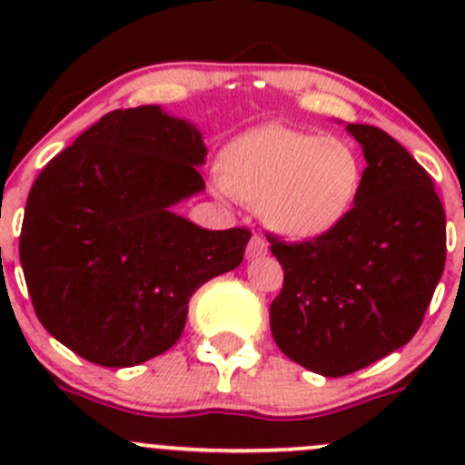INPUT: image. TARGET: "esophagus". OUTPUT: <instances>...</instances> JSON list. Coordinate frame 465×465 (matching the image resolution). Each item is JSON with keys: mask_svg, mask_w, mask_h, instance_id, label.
Segmentation results:
<instances>
[{"mask_svg": "<svg viewBox=\"0 0 465 465\" xmlns=\"http://www.w3.org/2000/svg\"><path fill=\"white\" fill-rule=\"evenodd\" d=\"M265 254H267L265 238L259 236V233H254L250 245H247V259H259V256H265Z\"/></svg>", "mask_w": 465, "mask_h": 465, "instance_id": "obj_1", "label": "esophagus"}]
</instances>
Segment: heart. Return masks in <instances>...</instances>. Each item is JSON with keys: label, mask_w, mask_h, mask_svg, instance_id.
<instances>
[{"label": "heart", "mask_w": 465, "mask_h": 465, "mask_svg": "<svg viewBox=\"0 0 465 465\" xmlns=\"http://www.w3.org/2000/svg\"><path fill=\"white\" fill-rule=\"evenodd\" d=\"M223 184L259 204L262 223L290 241H317L353 211L364 184L358 150L337 137L262 125L223 153Z\"/></svg>", "instance_id": "b5f03b06"}]
</instances>
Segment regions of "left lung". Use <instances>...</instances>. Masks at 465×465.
Returning <instances> with one entry per match:
<instances>
[{
    "label": "left lung",
    "mask_w": 465,
    "mask_h": 465,
    "mask_svg": "<svg viewBox=\"0 0 465 465\" xmlns=\"http://www.w3.org/2000/svg\"><path fill=\"white\" fill-rule=\"evenodd\" d=\"M346 130L367 159L349 218L317 241L267 238L283 267L272 337L290 360L326 378L405 346L445 265V211L428 171L384 130Z\"/></svg>",
    "instance_id": "1"
}]
</instances>
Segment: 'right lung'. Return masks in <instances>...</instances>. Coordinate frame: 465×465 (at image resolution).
<instances>
[{"instance_id":"right-lung-1","label":"right lung","mask_w":465,"mask_h":465,"mask_svg":"<svg viewBox=\"0 0 465 465\" xmlns=\"http://www.w3.org/2000/svg\"><path fill=\"white\" fill-rule=\"evenodd\" d=\"M203 133L159 105L114 110L31 186L20 261L42 326L101 367L180 340L189 299L241 265L250 229L209 232L173 206L204 189Z\"/></svg>"}]
</instances>
